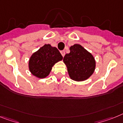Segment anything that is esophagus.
Listing matches in <instances>:
<instances>
[{
  "label": "esophagus",
  "mask_w": 123,
  "mask_h": 123,
  "mask_svg": "<svg viewBox=\"0 0 123 123\" xmlns=\"http://www.w3.org/2000/svg\"><path fill=\"white\" fill-rule=\"evenodd\" d=\"M61 54H62V55L63 57L64 56H65V51L64 50L61 51Z\"/></svg>",
  "instance_id": "1"
}]
</instances>
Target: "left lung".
Masks as SVG:
<instances>
[{"label": "left lung", "instance_id": "1", "mask_svg": "<svg viewBox=\"0 0 123 123\" xmlns=\"http://www.w3.org/2000/svg\"><path fill=\"white\" fill-rule=\"evenodd\" d=\"M70 52L65 55L63 62L67 68L69 77L73 80H86L94 74L96 60L94 56L79 44L70 47Z\"/></svg>", "mask_w": 123, "mask_h": 123}]
</instances>
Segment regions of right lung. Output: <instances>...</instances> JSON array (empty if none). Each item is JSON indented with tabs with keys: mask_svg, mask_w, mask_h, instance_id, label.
Masks as SVG:
<instances>
[{
	"mask_svg": "<svg viewBox=\"0 0 123 123\" xmlns=\"http://www.w3.org/2000/svg\"><path fill=\"white\" fill-rule=\"evenodd\" d=\"M62 60L63 56L56 48L45 44L31 56L29 70L32 75L44 79L49 75L55 64Z\"/></svg>",
	"mask_w": 123,
	"mask_h": 123,
	"instance_id": "right-lung-1",
	"label": "right lung"
}]
</instances>
